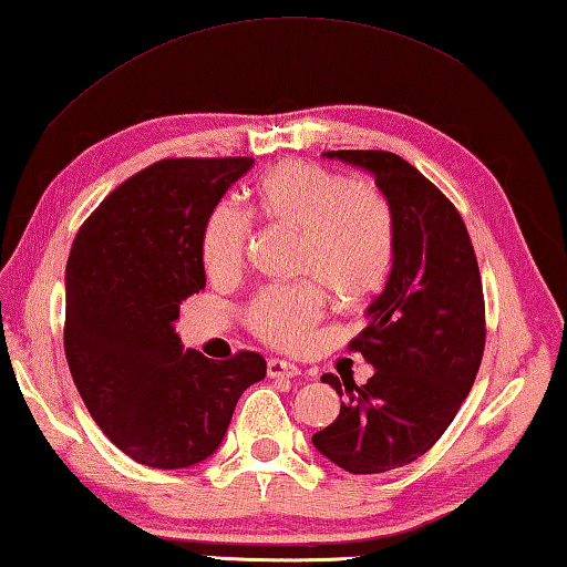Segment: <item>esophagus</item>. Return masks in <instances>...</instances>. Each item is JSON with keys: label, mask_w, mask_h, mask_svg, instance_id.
<instances>
[{"label": "esophagus", "mask_w": 567, "mask_h": 567, "mask_svg": "<svg viewBox=\"0 0 567 567\" xmlns=\"http://www.w3.org/2000/svg\"><path fill=\"white\" fill-rule=\"evenodd\" d=\"M267 375L270 378H297L300 370L285 360H267Z\"/></svg>", "instance_id": "esophagus-1"}]
</instances>
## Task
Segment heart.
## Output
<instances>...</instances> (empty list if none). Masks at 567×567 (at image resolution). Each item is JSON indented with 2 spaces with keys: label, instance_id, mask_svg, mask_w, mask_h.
<instances>
[{
  "label": "heart",
  "instance_id": "heart-1",
  "mask_svg": "<svg viewBox=\"0 0 567 567\" xmlns=\"http://www.w3.org/2000/svg\"><path fill=\"white\" fill-rule=\"evenodd\" d=\"M255 207L267 225L300 233L292 272L302 282L270 285L245 307L249 332L280 350H302L322 322L328 292L358 307L385 290L398 262V217L378 187L344 172L285 162L260 179ZM252 217L233 199L217 203L203 227L205 270L225 280L243 270Z\"/></svg>",
  "mask_w": 567,
  "mask_h": 567
}]
</instances>
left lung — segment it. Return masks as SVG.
I'll use <instances>...</instances> for the list:
<instances>
[{"mask_svg": "<svg viewBox=\"0 0 567 567\" xmlns=\"http://www.w3.org/2000/svg\"><path fill=\"white\" fill-rule=\"evenodd\" d=\"M375 175L398 217V262L348 350L372 368L364 385L322 375L344 398L315 447L354 475L388 473L425 455L457 415L485 352L483 280L455 205L392 152H324Z\"/></svg>", "mask_w": 567, "mask_h": 567, "instance_id": "obj_1", "label": "left lung"}]
</instances>
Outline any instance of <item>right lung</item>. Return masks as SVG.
<instances>
[{
  "instance_id": "1",
  "label": "right lung",
  "mask_w": 567,
  "mask_h": 567,
  "mask_svg": "<svg viewBox=\"0 0 567 567\" xmlns=\"http://www.w3.org/2000/svg\"><path fill=\"white\" fill-rule=\"evenodd\" d=\"M252 157H169L84 219L66 262L64 354L92 420L142 465L189 467L215 453L235 405L265 378L260 352L207 360L172 322L205 290L203 227Z\"/></svg>"
}]
</instances>
